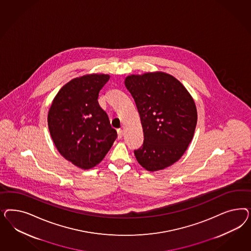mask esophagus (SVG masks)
<instances>
[{"instance_id":"obj_1","label":"esophagus","mask_w":251,"mask_h":251,"mask_svg":"<svg viewBox=\"0 0 251 251\" xmlns=\"http://www.w3.org/2000/svg\"><path fill=\"white\" fill-rule=\"evenodd\" d=\"M117 131H118V138L122 139V136H123V130H122V129H118Z\"/></svg>"}]
</instances>
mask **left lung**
<instances>
[{"label":"left lung","instance_id":"1","mask_svg":"<svg viewBox=\"0 0 251 251\" xmlns=\"http://www.w3.org/2000/svg\"><path fill=\"white\" fill-rule=\"evenodd\" d=\"M125 86L135 101L144 130V144L134 150L148 171L173 165L187 150L197 124V109L190 93L166 73L131 75Z\"/></svg>","mask_w":251,"mask_h":251}]
</instances>
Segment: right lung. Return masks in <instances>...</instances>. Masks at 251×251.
<instances>
[{
	"label": "right lung",
	"mask_w": 251,
	"mask_h": 251,
	"mask_svg": "<svg viewBox=\"0 0 251 251\" xmlns=\"http://www.w3.org/2000/svg\"><path fill=\"white\" fill-rule=\"evenodd\" d=\"M107 75H86L71 80L54 98L48 125L61 155L76 167L89 169L105 157L117 135L99 106V94Z\"/></svg>",
	"instance_id": "add662e5"
}]
</instances>
